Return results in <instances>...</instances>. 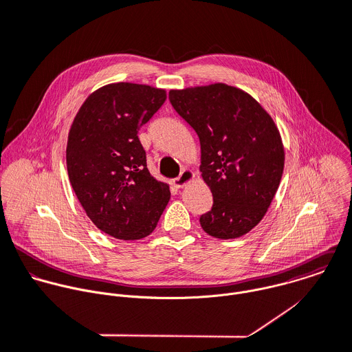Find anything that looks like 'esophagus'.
<instances>
[{"instance_id": "obj_1", "label": "esophagus", "mask_w": 352, "mask_h": 352, "mask_svg": "<svg viewBox=\"0 0 352 352\" xmlns=\"http://www.w3.org/2000/svg\"><path fill=\"white\" fill-rule=\"evenodd\" d=\"M195 178V174L190 170H184L177 178L173 179V185L175 188H184L186 184H189Z\"/></svg>"}]
</instances>
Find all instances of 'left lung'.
Returning a JSON list of instances; mask_svg holds the SVG:
<instances>
[{"label":"left lung","instance_id":"1","mask_svg":"<svg viewBox=\"0 0 352 352\" xmlns=\"http://www.w3.org/2000/svg\"><path fill=\"white\" fill-rule=\"evenodd\" d=\"M168 98L200 140V171L214 199L200 217L203 230L223 240L244 236L267 212L283 177L274 120L254 97L225 83L171 90Z\"/></svg>","mask_w":352,"mask_h":352}]
</instances>
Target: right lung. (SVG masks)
<instances>
[{"instance_id": "obj_1", "label": "right lung", "mask_w": 352, "mask_h": 352, "mask_svg": "<svg viewBox=\"0 0 352 352\" xmlns=\"http://www.w3.org/2000/svg\"><path fill=\"white\" fill-rule=\"evenodd\" d=\"M166 101V90L111 83L91 93L78 111L67 142L72 189L90 221L120 240L149 236L170 189L151 175L138 130Z\"/></svg>"}]
</instances>
